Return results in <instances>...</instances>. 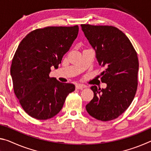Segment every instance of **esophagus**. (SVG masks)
I'll use <instances>...</instances> for the list:
<instances>
[{"mask_svg":"<svg viewBox=\"0 0 151 151\" xmlns=\"http://www.w3.org/2000/svg\"><path fill=\"white\" fill-rule=\"evenodd\" d=\"M85 87H86V86L85 85H83V84L78 83L76 85V88H77V89H83Z\"/></svg>","mask_w":151,"mask_h":151,"instance_id":"34e87169","label":"esophagus"}]
</instances>
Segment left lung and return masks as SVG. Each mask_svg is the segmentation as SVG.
<instances>
[{
    "label": "left lung",
    "instance_id": "left-lung-1",
    "mask_svg": "<svg viewBox=\"0 0 151 151\" xmlns=\"http://www.w3.org/2000/svg\"><path fill=\"white\" fill-rule=\"evenodd\" d=\"M95 50L99 65L105 67L101 81L105 88L92 86L94 97L86 105L88 113L102 121L115 119L128 109L137 89L139 59L129 38L112 26L81 24Z\"/></svg>",
    "mask_w": 151,
    "mask_h": 151
}]
</instances>
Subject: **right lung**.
Segmentation results:
<instances>
[{"mask_svg":"<svg viewBox=\"0 0 151 151\" xmlns=\"http://www.w3.org/2000/svg\"><path fill=\"white\" fill-rule=\"evenodd\" d=\"M78 32L74 27H48L33 30L21 40L12 60L14 92L22 109L32 118L47 120L60 111L66 96L75 90L71 83L50 78Z\"/></svg>","mask_w":151,"mask_h":151,"instance_id":"obj_1","label":"right lung"}]
</instances>
